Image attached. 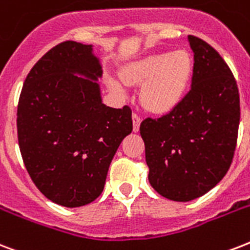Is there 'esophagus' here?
<instances>
[{
  "mask_svg": "<svg viewBox=\"0 0 250 250\" xmlns=\"http://www.w3.org/2000/svg\"><path fill=\"white\" fill-rule=\"evenodd\" d=\"M132 122H133V131H135V132H138L139 128H140V123H142V118H140V115L136 114V112H133Z\"/></svg>",
  "mask_w": 250,
  "mask_h": 250,
  "instance_id": "obj_1",
  "label": "esophagus"
}]
</instances>
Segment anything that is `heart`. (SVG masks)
Here are the masks:
<instances>
[{"label": "heart", "mask_w": 250, "mask_h": 250, "mask_svg": "<svg viewBox=\"0 0 250 250\" xmlns=\"http://www.w3.org/2000/svg\"><path fill=\"white\" fill-rule=\"evenodd\" d=\"M193 72V60L188 52H161L149 55L133 62L123 72V80L129 83H143L140 101L143 106L156 114H165L177 107L184 98ZM112 91L125 93L119 81L108 83Z\"/></svg>", "instance_id": "1"}]
</instances>
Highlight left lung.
Listing matches in <instances>:
<instances>
[{
  "instance_id": "left-lung-1",
  "label": "left lung",
  "mask_w": 250,
  "mask_h": 250,
  "mask_svg": "<svg viewBox=\"0 0 250 250\" xmlns=\"http://www.w3.org/2000/svg\"><path fill=\"white\" fill-rule=\"evenodd\" d=\"M188 39L194 53L191 89L167 115L140 125L150 186L176 202L202 197L223 180L240 123L239 89L229 66L208 43Z\"/></svg>"
}]
</instances>
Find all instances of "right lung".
Segmentation results:
<instances>
[{"label":"right lung","mask_w":250,"mask_h":250,"mask_svg":"<svg viewBox=\"0 0 250 250\" xmlns=\"http://www.w3.org/2000/svg\"><path fill=\"white\" fill-rule=\"evenodd\" d=\"M101 76L93 47L66 41L32 66L19 95L17 131L24 167L41 193L64 207L100 197L112 157L132 131L128 106L102 104Z\"/></svg>","instance_id":"add662e5"}]
</instances>
